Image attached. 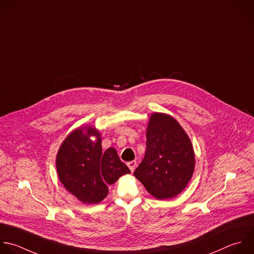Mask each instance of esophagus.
Masks as SVG:
<instances>
[{
    "instance_id": "34e87169",
    "label": "esophagus",
    "mask_w": 254,
    "mask_h": 254,
    "mask_svg": "<svg viewBox=\"0 0 254 254\" xmlns=\"http://www.w3.org/2000/svg\"><path fill=\"white\" fill-rule=\"evenodd\" d=\"M127 166L129 167V170L131 171V173L134 171V168L136 166V161L135 160H132V161H129L127 162Z\"/></svg>"
}]
</instances>
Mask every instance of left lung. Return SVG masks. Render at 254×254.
<instances>
[{"mask_svg": "<svg viewBox=\"0 0 254 254\" xmlns=\"http://www.w3.org/2000/svg\"><path fill=\"white\" fill-rule=\"evenodd\" d=\"M195 166L191 141L171 116L154 113L146 128V150L133 175L157 199L173 198L190 181Z\"/></svg>", "mask_w": 254, "mask_h": 254, "instance_id": "1", "label": "left lung"}]
</instances>
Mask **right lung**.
<instances>
[{
	"mask_svg": "<svg viewBox=\"0 0 254 254\" xmlns=\"http://www.w3.org/2000/svg\"><path fill=\"white\" fill-rule=\"evenodd\" d=\"M91 137L96 139L93 141ZM56 165L64 189L87 204L101 202L109 193L108 186L130 173L116 148L103 152L101 133L92 127H78L65 137L58 151Z\"/></svg>",
	"mask_w": 254,
	"mask_h": 254,
	"instance_id": "right-lung-1",
	"label": "right lung"
}]
</instances>
